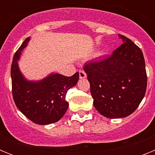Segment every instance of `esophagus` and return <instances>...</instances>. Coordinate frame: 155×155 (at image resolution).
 <instances>
[{"instance_id": "34e87169", "label": "esophagus", "mask_w": 155, "mask_h": 155, "mask_svg": "<svg viewBox=\"0 0 155 155\" xmlns=\"http://www.w3.org/2000/svg\"><path fill=\"white\" fill-rule=\"evenodd\" d=\"M79 77H80L81 79L85 78L86 77H87V74H86V73L84 72V71H81V70H80V71H79Z\"/></svg>"}]
</instances>
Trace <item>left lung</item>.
<instances>
[{"label":"left lung","instance_id":"left-lung-1","mask_svg":"<svg viewBox=\"0 0 155 155\" xmlns=\"http://www.w3.org/2000/svg\"><path fill=\"white\" fill-rule=\"evenodd\" d=\"M112 55L84 65L94 108L110 119L132 114L147 89V77L141 50L123 35Z\"/></svg>","mask_w":155,"mask_h":155}]
</instances>
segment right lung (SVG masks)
<instances>
[{"instance_id":"add662e5","label":"right lung","mask_w":155,"mask_h":155,"mask_svg":"<svg viewBox=\"0 0 155 155\" xmlns=\"http://www.w3.org/2000/svg\"><path fill=\"white\" fill-rule=\"evenodd\" d=\"M29 38L25 39L16 51L11 68L12 95L18 109L28 120L36 124L46 125L56 123L68 110L66 94L71 87L76 85L79 73L73 76L51 74L39 82L25 80L18 69L21 50L26 46Z\"/></svg>"}]
</instances>
